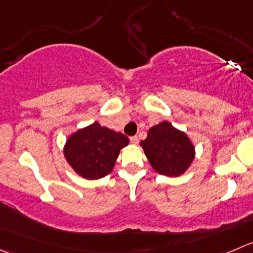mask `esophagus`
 I'll return each instance as SVG.
<instances>
[{
  "label": "esophagus",
  "instance_id": "esophagus-1",
  "mask_svg": "<svg viewBox=\"0 0 253 253\" xmlns=\"http://www.w3.org/2000/svg\"><path fill=\"white\" fill-rule=\"evenodd\" d=\"M129 141H131L132 144H137V143H138V137H137V136H132L131 138H129Z\"/></svg>",
  "mask_w": 253,
  "mask_h": 253
}]
</instances>
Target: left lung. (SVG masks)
<instances>
[{
  "instance_id": "left-lung-1",
  "label": "left lung",
  "mask_w": 253,
  "mask_h": 253,
  "mask_svg": "<svg viewBox=\"0 0 253 253\" xmlns=\"http://www.w3.org/2000/svg\"><path fill=\"white\" fill-rule=\"evenodd\" d=\"M139 144L152 168L166 176L184 174L195 158V147L192 139L168 121H162L151 127L147 138Z\"/></svg>"
}]
</instances>
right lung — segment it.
<instances>
[{"instance_id": "obj_1", "label": "right lung", "mask_w": 253, "mask_h": 253, "mask_svg": "<svg viewBox=\"0 0 253 253\" xmlns=\"http://www.w3.org/2000/svg\"><path fill=\"white\" fill-rule=\"evenodd\" d=\"M129 139L121 132L100 126L99 122L73 132L64 144V157L73 170L84 179L104 178Z\"/></svg>"}]
</instances>
